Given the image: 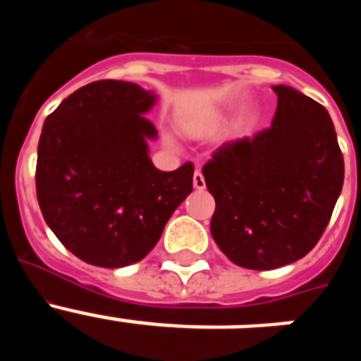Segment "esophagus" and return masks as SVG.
Here are the masks:
<instances>
[{"instance_id":"obj_1","label":"esophagus","mask_w":361,"mask_h":361,"mask_svg":"<svg viewBox=\"0 0 361 361\" xmlns=\"http://www.w3.org/2000/svg\"><path fill=\"white\" fill-rule=\"evenodd\" d=\"M193 186H195V190H204V188H206V180H204L200 170H197L195 173H193Z\"/></svg>"}]
</instances>
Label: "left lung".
Returning <instances> with one entry per match:
<instances>
[{
    "label": "left lung",
    "mask_w": 361,
    "mask_h": 361,
    "mask_svg": "<svg viewBox=\"0 0 361 361\" xmlns=\"http://www.w3.org/2000/svg\"><path fill=\"white\" fill-rule=\"evenodd\" d=\"M273 124L226 142L202 168L215 199L212 237L237 266H288L317 245L343 186V155L329 114L289 86Z\"/></svg>",
    "instance_id": "obj_1"
}]
</instances>
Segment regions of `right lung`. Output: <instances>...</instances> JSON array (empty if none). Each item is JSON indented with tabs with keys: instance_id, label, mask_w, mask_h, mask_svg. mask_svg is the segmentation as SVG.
Here are the masks:
<instances>
[{
	"instance_id": "add662e5",
	"label": "right lung",
	"mask_w": 361,
	"mask_h": 361,
	"mask_svg": "<svg viewBox=\"0 0 361 361\" xmlns=\"http://www.w3.org/2000/svg\"><path fill=\"white\" fill-rule=\"evenodd\" d=\"M155 95L135 82L95 81L63 101L43 124L36 193L61 244L99 267L135 264L155 247L193 190V164L161 171L148 155L157 130Z\"/></svg>"
}]
</instances>
